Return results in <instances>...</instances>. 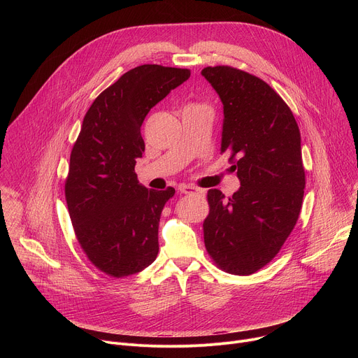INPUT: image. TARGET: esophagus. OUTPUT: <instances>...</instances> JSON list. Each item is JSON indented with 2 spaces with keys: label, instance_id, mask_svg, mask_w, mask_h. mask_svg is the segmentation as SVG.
Wrapping results in <instances>:
<instances>
[{
  "label": "esophagus",
  "instance_id": "esophagus-1",
  "mask_svg": "<svg viewBox=\"0 0 358 358\" xmlns=\"http://www.w3.org/2000/svg\"><path fill=\"white\" fill-rule=\"evenodd\" d=\"M178 189H180V192H181V194H185V195L199 192V189H198V188H195V187H192V185H187V184L180 185V187H178Z\"/></svg>",
  "mask_w": 358,
  "mask_h": 358
}]
</instances>
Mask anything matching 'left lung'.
Segmentation results:
<instances>
[{
	"instance_id": "obj_1",
	"label": "left lung",
	"mask_w": 358,
	"mask_h": 358,
	"mask_svg": "<svg viewBox=\"0 0 358 358\" xmlns=\"http://www.w3.org/2000/svg\"><path fill=\"white\" fill-rule=\"evenodd\" d=\"M201 75L222 101L221 152L235 160L241 182L229 198L208 191L203 242L221 269L252 275L276 257L299 218L306 184L300 131L262 79L231 66H208Z\"/></svg>"
}]
</instances>
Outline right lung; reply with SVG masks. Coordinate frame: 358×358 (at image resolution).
<instances>
[{
  "label": "right lung",
  "mask_w": 358,
  "mask_h": 358,
  "mask_svg": "<svg viewBox=\"0 0 358 358\" xmlns=\"http://www.w3.org/2000/svg\"><path fill=\"white\" fill-rule=\"evenodd\" d=\"M188 69L141 65L101 92L85 115L72 148L65 196L89 261L115 278L141 272L159 253V224L176 189H148L134 173L143 157L140 127Z\"/></svg>",
  "instance_id": "add662e5"
}]
</instances>
